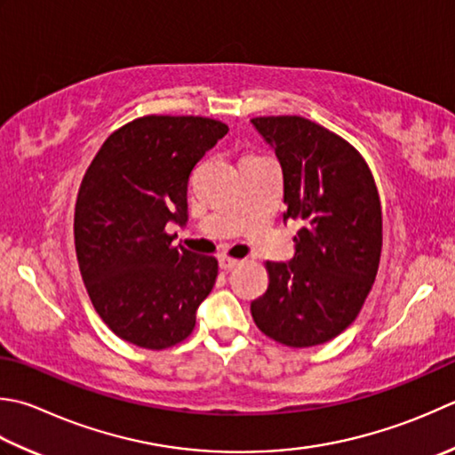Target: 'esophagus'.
Returning a JSON list of instances; mask_svg holds the SVG:
<instances>
[{"mask_svg":"<svg viewBox=\"0 0 455 455\" xmlns=\"http://www.w3.org/2000/svg\"><path fill=\"white\" fill-rule=\"evenodd\" d=\"M238 264H240V260H236V258H230V256H220L219 258L220 270H233V268H236Z\"/></svg>","mask_w":455,"mask_h":455,"instance_id":"esophagus-1","label":"esophagus"}]
</instances>
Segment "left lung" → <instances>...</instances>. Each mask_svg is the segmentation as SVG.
Instances as JSON below:
<instances>
[{
	"label": "left lung",
	"instance_id": "left-lung-1",
	"mask_svg": "<svg viewBox=\"0 0 455 455\" xmlns=\"http://www.w3.org/2000/svg\"><path fill=\"white\" fill-rule=\"evenodd\" d=\"M283 172V220H299L293 258L266 262L268 288L251 304L260 331L293 349L343 333L367 299L382 251L375 177L349 141L301 116H258Z\"/></svg>",
	"mask_w": 455,
	"mask_h": 455
}]
</instances>
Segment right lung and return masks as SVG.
<instances>
[{
  "label": "right lung",
  "instance_id": "right-lung-1",
  "mask_svg": "<svg viewBox=\"0 0 455 455\" xmlns=\"http://www.w3.org/2000/svg\"><path fill=\"white\" fill-rule=\"evenodd\" d=\"M228 132L203 116L149 114L98 149L75 204V248L96 314L114 335L151 351L185 341L215 286V256L173 246L187 220L189 175Z\"/></svg>",
  "mask_w": 455,
  "mask_h": 455
}]
</instances>
